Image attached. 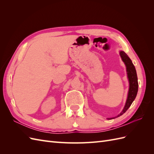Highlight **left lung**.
I'll return each instance as SVG.
<instances>
[{
    "label": "left lung",
    "instance_id": "left-lung-1",
    "mask_svg": "<svg viewBox=\"0 0 154 154\" xmlns=\"http://www.w3.org/2000/svg\"><path fill=\"white\" fill-rule=\"evenodd\" d=\"M119 54L121 58H122V61L124 62L125 65L126 69H127V78L129 82V88L127 101H126L125 106L122 111L121 112V113L119 114L116 116V117L107 118L108 119H112L123 115L125 112L128 109L130 105H132V102L134 101L135 98H136L138 91V81L136 70L134 66L132 60H130V58L128 57V56L123 51H119Z\"/></svg>",
    "mask_w": 154,
    "mask_h": 154
}]
</instances>
